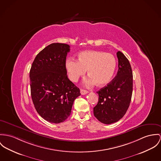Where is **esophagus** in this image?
I'll return each instance as SVG.
<instances>
[{"mask_svg": "<svg viewBox=\"0 0 161 161\" xmlns=\"http://www.w3.org/2000/svg\"><path fill=\"white\" fill-rule=\"evenodd\" d=\"M80 92H81V94H82V95H85V94H87L89 92L86 91V90H85V89H81L80 90Z\"/></svg>", "mask_w": 161, "mask_h": 161, "instance_id": "esophagus-1", "label": "esophagus"}]
</instances>
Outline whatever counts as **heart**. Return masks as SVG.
<instances>
[{
    "label": "heart",
    "mask_w": 161,
    "mask_h": 161,
    "mask_svg": "<svg viewBox=\"0 0 161 161\" xmlns=\"http://www.w3.org/2000/svg\"><path fill=\"white\" fill-rule=\"evenodd\" d=\"M116 67L113 54L96 50H86L78 54V61L69 58L65 62V68L70 80L76 82L83 76L87 70L89 76L84 84L87 87L97 83L105 86L111 81Z\"/></svg>",
    "instance_id": "obj_1"
}]
</instances>
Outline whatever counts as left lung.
<instances>
[{"label":"left lung","mask_w":161,"mask_h":161,"mask_svg":"<svg viewBox=\"0 0 161 161\" xmlns=\"http://www.w3.org/2000/svg\"><path fill=\"white\" fill-rule=\"evenodd\" d=\"M116 55L118 59L117 74L107 86L97 92L99 101L94 107V116L103 124H112L121 119L132 98L133 75L130 62L121 51H118Z\"/></svg>","instance_id":"left-lung-1"}]
</instances>
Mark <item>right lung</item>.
I'll list each match as a JSON object with an SVG mask.
<instances>
[{"label": "right lung", "mask_w": 161, "mask_h": 161, "mask_svg": "<svg viewBox=\"0 0 161 161\" xmlns=\"http://www.w3.org/2000/svg\"><path fill=\"white\" fill-rule=\"evenodd\" d=\"M70 46L51 43L42 50L30 70L31 93L37 113L46 121L64 122L70 115L75 100L81 95L67 75L65 61Z\"/></svg>", "instance_id": "add662e5"}]
</instances>
